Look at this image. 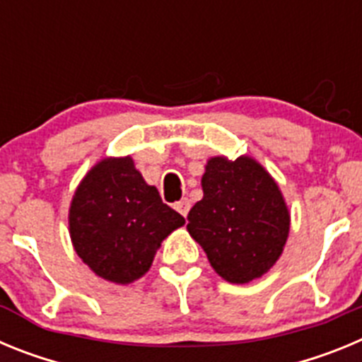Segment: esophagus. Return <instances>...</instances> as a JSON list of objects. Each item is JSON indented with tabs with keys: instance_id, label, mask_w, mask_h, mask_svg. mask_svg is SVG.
Returning <instances> with one entry per match:
<instances>
[{
	"instance_id": "34e87169",
	"label": "esophagus",
	"mask_w": 362,
	"mask_h": 362,
	"mask_svg": "<svg viewBox=\"0 0 362 362\" xmlns=\"http://www.w3.org/2000/svg\"><path fill=\"white\" fill-rule=\"evenodd\" d=\"M190 199H187V197H183V199L181 201H177V203H175V206L174 209L177 210L179 214H181V216L183 217H187L188 216V212H190Z\"/></svg>"
}]
</instances>
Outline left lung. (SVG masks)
Listing matches in <instances>:
<instances>
[{"instance_id":"left-lung-1","label":"left lung","mask_w":362,"mask_h":362,"mask_svg":"<svg viewBox=\"0 0 362 362\" xmlns=\"http://www.w3.org/2000/svg\"><path fill=\"white\" fill-rule=\"evenodd\" d=\"M203 199L188 212V233L228 283L264 276L281 257L290 212L270 174L248 156L210 158L201 179Z\"/></svg>"}]
</instances>
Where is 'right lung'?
Masks as SVG:
<instances>
[{"label": "right lung", "mask_w": 362, "mask_h": 362, "mask_svg": "<svg viewBox=\"0 0 362 362\" xmlns=\"http://www.w3.org/2000/svg\"><path fill=\"white\" fill-rule=\"evenodd\" d=\"M183 225L185 217L163 203L130 156L92 166L69 210L76 254L95 276L116 284L145 276L163 239Z\"/></svg>", "instance_id": "1"}]
</instances>
